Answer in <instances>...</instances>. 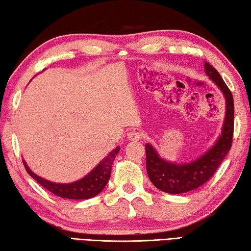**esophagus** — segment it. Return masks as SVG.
I'll use <instances>...</instances> for the list:
<instances>
[{
    "label": "esophagus",
    "instance_id": "1",
    "mask_svg": "<svg viewBox=\"0 0 251 251\" xmlns=\"http://www.w3.org/2000/svg\"><path fill=\"white\" fill-rule=\"evenodd\" d=\"M128 139L130 140V142H138V140L143 139V133L139 131H131V132H129Z\"/></svg>",
    "mask_w": 251,
    "mask_h": 251
}]
</instances>
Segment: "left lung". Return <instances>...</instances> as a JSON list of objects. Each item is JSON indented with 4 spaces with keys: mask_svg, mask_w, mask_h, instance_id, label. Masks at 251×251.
<instances>
[{
    "mask_svg": "<svg viewBox=\"0 0 251 251\" xmlns=\"http://www.w3.org/2000/svg\"><path fill=\"white\" fill-rule=\"evenodd\" d=\"M204 72L224 94L226 113L222 135L207 153L191 163L178 164L161 159L152 145L146 144V170L151 181L159 190L170 194L193 191L210 179L231 150L234 130V101L232 92L221 75L205 61Z\"/></svg>",
    "mask_w": 251,
    "mask_h": 251,
    "instance_id": "1",
    "label": "left lung"
}]
</instances>
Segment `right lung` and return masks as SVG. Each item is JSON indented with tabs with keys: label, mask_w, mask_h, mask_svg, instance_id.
I'll list each match as a JSON object with an SVG mask.
<instances>
[{
	"label": "right lung",
	"mask_w": 251,
	"mask_h": 251,
	"mask_svg": "<svg viewBox=\"0 0 251 251\" xmlns=\"http://www.w3.org/2000/svg\"><path fill=\"white\" fill-rule=\"evenodd\" d=\"M119 151V147H116L90 174L82 178V179L70 184H57L44 179L42 177H39L29 169L25 161H23V162L29 176L33 177L41 186L47 188L51 193L57 195V197L72 199V200H85V199L96 197L104 190L106 184L109 180V177H111L112 164L114 162Z\"/></svg>",
	"instance_id": "add662e5"
}]
</instances>
